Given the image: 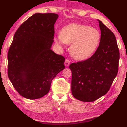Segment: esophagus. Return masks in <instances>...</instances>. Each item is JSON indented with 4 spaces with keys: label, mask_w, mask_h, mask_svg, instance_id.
Returning a JSON list of instances; mask_svg holds the SVG:
<instances>
[{
    "label": "esophagus",
    "mask_w": 127,
    "mask_h": 127,
    "mask_svg": "<svg viewBox=\"0 0 127 127\" xmlns=\"http://www.w3.org/2000/svg\"><path fill=\"white\" fill-rule=\"evenodd\" d=\"M70 64V61L69 59H66L65 61V65L66 66H69Z\"/></svg>",
    "instance_id": "obj_1"
}]
</instances>
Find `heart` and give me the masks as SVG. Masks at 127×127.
Listing matches in <instances>:
<instances>
[{
    "instance_id": "1",
    "label": "heart",
    "mask_w": 127,
    "mask_h": 127,
    "mask_svg": "<svg viewBox=\"0 0 127 127\" xmlns=\"http://www.w3.org/2000/svg\"><path fill=\"white\" fill-rule=\"evenodd\" d=\"M101 35L99 30L90 26L72 24L61 29L57 43L61 45L72 44L70 54L76 60H86L93 55L98 48Z\"/></svg>"
}]
</instances>
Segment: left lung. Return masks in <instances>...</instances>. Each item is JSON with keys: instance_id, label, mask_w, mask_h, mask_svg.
<instances>
[{"instance_id": "1", "label": "left lung", "mask_w": 127, "mask_h": 127, "mask_svg": "<svg viewBox=\"0 0 127 127\" xmlns=\"http://www.w3.org/2000/svg\"><path fill=\"white\" fill-rule=\"evenodd\" d=\"M101 31L99 46L84 61L72 63V93L83 102L95 101L105 95L117 74L119 49L113 33L99 20Z\"/></svg>"}]
</instances>
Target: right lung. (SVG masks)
<instances>
[{"label": "right lung", "instance_id": "1", "mask_svg": "<svg viewBox=\"0 0 127 127\" xmlns=\"http://www.w3.org/2000/svg\"><path fill=\"white\" fill-rule=\"evenodd\" d=\"M58 17L54 13H36L15 33L7 54L8 76L24 98H42L49 91L52 80L65 69L64 57L50 49Z\"/></svg>", "mask_w": 127, "mask_h": 127}]
</instances>
